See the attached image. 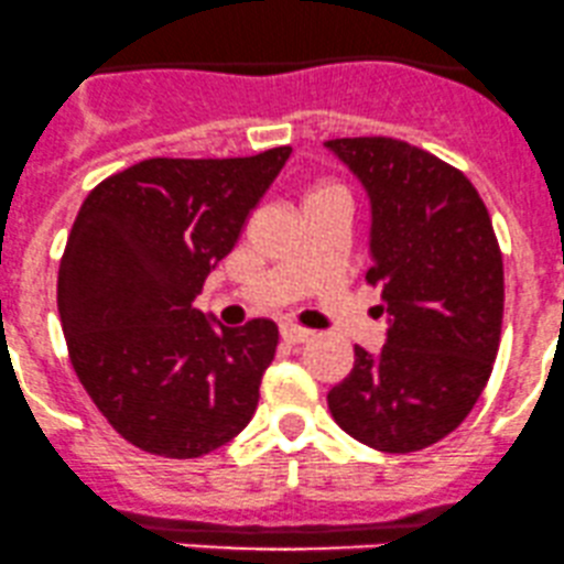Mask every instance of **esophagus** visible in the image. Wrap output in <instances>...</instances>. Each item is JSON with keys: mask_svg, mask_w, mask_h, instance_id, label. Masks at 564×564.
I'll return each instance as SVG.
<instances>
[{"mask_svg": "<svg viewBox=\"0 0 564 564\" xmlns=\"http://www.w3.org/2000/svg\"><path fill=\"white\" fill-rule=\"evenodd\" d=\"M280 336H282V341H288V344H304L312 338V330L301 328V325H293V323H284L280 328Z\"/></svg>", "mask_w": 564, "mask_h": 564, "instance_id": "obj_1", "label": "esophagus"}]
</instances>
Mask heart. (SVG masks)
Masks as SVG:
<instances>
[{"mask_svg": "<svg viewBox=\"0 0 564 564\" xmlns=\"http://www.w3.org/2000/svg\"><path fill=\"white\" fill-rule=\"evenodd\" d=\"M325 193H344L341 187L338 185H333V183H317L312 187V191H308V196L306 198H314V196H325Z\"/></svg>", "mask_w": 564, "mask_h": 564, "instance_id": "obj_1", "label": "heart"}]
</instances>
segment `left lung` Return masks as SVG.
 Instances as JSON below:
<instances>
[{
    "label": "left lung",
    "instance_id": "8db88e82",
    "mask_svg": "<svg viewBox=\"0 0 564 564\" xmlns=\"http://www.w3.org/2000/svg\"><path fill=\"white\" fill-rule=\"evenodd\" d=\"M371 196L373 265L390 330L355 347L328 392L336 425L390 454L420 452L463 425L487 387L502 328V252L481 196L452 163L395 137L328 139Z\"/></svg>",
    "mask_w": 564,
    "mask_h": 564
}]
</instances>
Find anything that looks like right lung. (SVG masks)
I'll list each match as a JSON object with an SVG mask.
<instances>
[{"label":"right lung","mask_w":564,"mask_h":564,"mask_svg":"<svg viewBox=\"0 0 564 564\" xmlns=\"http://www.w3.org/2000/svg\"><path fill=\"white\" fill-rule=\"evenodd\" d=\"M290 148L250 159H148L83 202L58 265L72 368L129 444L169 459L220 449L256 414L280 333L212 328L193 306Z\"/></svg>","instance_id":"right-lung-1"}]
</instances>
